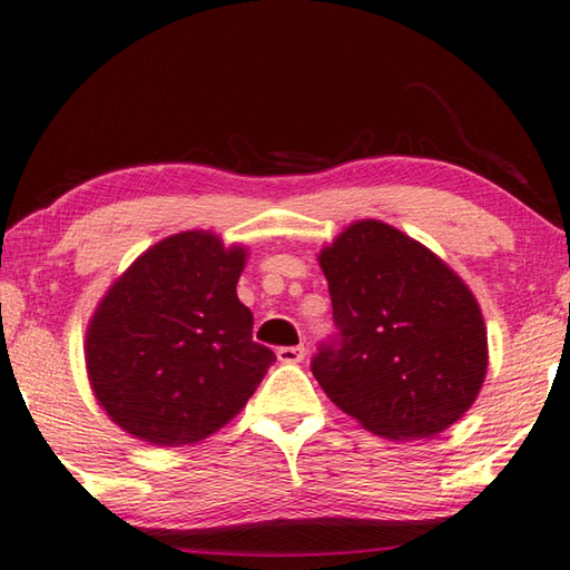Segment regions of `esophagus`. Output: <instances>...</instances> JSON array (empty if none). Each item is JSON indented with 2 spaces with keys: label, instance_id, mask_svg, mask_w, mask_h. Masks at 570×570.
Wrapping results in <instances>:
<instances>
[{
  "label": "esophagus",
  "instance_id": "esophagus-1",
  "mask_svg": "<svg viewBox=\"0 0 570 570\" xmlns=\"http://www.w3.org/2000/svg\"><path fill=\"white\" fill-rule=\"evenodd\" d=\"M303 358H305V348L303 346L277 348V361L279 363H301Z\"/></svg>",
  "mask_w": 570,
  "mask_h": 570
}]
</instances>
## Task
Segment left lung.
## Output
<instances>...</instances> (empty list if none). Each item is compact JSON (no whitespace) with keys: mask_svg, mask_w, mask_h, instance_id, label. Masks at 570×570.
I'll return each instance as SVG.
<instances>
[{"mask_svg":"<svg viewBox=\"0 0 570 570\" xmlns=\"http://www.w3.org/2000/svg\"><path fill=\"white\" fill-rule=\"evenodd\" d=\"M338 346L313 376L341 412L396 442L432 440L468 414L488 376L478 297L440 255L379 219H358L318 255Z\"/></svg>","mask_w":570,"mask_h":570,"instance_id":"8db88e82","label":"left lung"}]
</instances>
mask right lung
Returning <instances> with one entry per match:
<instances>
[{
  "mask_svg": "<svg viewBox=\"0 0 570 570\" xmlns=\"http://www.w3.org/2000/svg\"><path fill=\"white\" fill-rule=\"evenodd\" d=\"M247 247L186 229L136 257L92 313L86 368L110 422L154 446L207 440L255 394L275 353L252 341L237 283Z\"/></svg>",
  "mask_w": 570,
  "mask_h": 570,
  "instance_id": "1",
  "label": "right lung"
}]
</instances>
